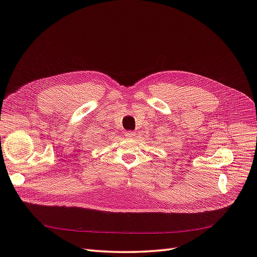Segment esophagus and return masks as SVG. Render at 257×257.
<instances>
[{"mask_svg": "<svg viewBox=\"0 0 257 257\" xmlns=\"http://www.w3.org/2000/svg\"><path fill=\"white\" fill-rule=\"evenodd\" d=\"M135 132L134 131H126L125 132V136L126 137H128V138H132V137H134L135 136Z\"/></svg>", "mask_w": 257, "mask_h": 257, "instance_id": "esophagus-1", "label": "esophagus"}]
</instances>
